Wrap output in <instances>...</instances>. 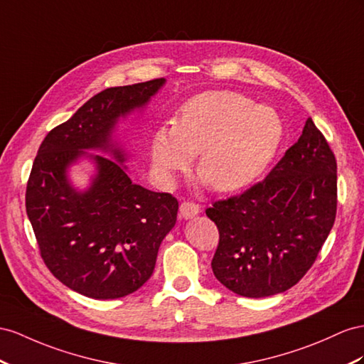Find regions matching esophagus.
<instances>
[{
	"label": "esophagus",
	"instance_id": "1",
	"mask_svg": "<svg viewBox=\"0 0 364 364\" xmlns=\"http://www.w3.org/2000/svg\"><path fill=\"white\" fill-rule=\"evenodd\" d=\"M198 212H200L198 204H195L193 201H183L180 204V215L183 218H186V220L193 218L195 215H198Z\"/></svg>",
	"mask_w": 364,
	"mask_h": 364
}]
</instances>
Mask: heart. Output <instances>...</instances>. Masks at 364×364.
Here are the masks:
<instances>
[{"mask_svg": "<svg viewBox=\"0 0 364 364\" xmlns=\"http://www.w3.org/2000/svg\"><path fill=\"white\" fill-rule=\"evenodd\" d=\"M282 139L283 121L272 107L240 92L209 90L186 101L175 124L156 129L151 155L169 180L200 154L198 171L212 188L234 192L267 169Z\"/></svg>", "mask_w": 364, "mask_h": 364, "instance_id": "1", "label": "heart"}]
</instances>
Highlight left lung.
<instances>
[{"label":"left lung","instance_id":"left-lung-1","mask_svg":"<svg viewBox=\"0 0 364 364\" xmlns=\"http://www.w3.org/2000/svg\"><path fill=\"white\" fill-rule=\"evenodd\" d=\"M206 215L220 234L212 271L229 291L263 298L300 282L337 215V160L312 118L264 180Z\"/></svg>","mask_w":364,"mask_h":364}]
</instances>
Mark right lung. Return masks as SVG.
Listing matches in <instances>:
<instances>
[{
	"mask_svg": "<svg viewBox=\"0 0 364 364\" xmlns=\"http://www.w3.org/2000/svg\"><path fill=\"white\" fill-rule=\"evenodd\" d=\"M164 85L156 78L110 87L82 105L70 119L46 135L26 188V210L44 264L72 291L97 300L135 292L151 278L163 238L175 226L178 201L171 193L134 184L112 149L118 117L141 107ZM85 148L96 156L97 176L86 193L67 181V167Z\"/></svg>",
	"mask_w": 364,
	"mask_h": 364,
	"instance_id": "add662e5",
	"label": "right lung"
}]
</instances>
